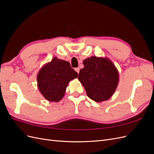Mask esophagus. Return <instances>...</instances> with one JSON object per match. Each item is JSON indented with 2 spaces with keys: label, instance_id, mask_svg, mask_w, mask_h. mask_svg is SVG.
Segmentation results:
<instances>
[{
  "label": "esophagus",
  "instance_id": "34e87169",
  "mask_svg": "<svg viewBox=\"0 0 154 154\" xmlns=\"http://www.w3.org/2000/svg\"><path fill=\"white\" fill-rule=\"evenodd\" d=\"M75 71L79 74V72H80V68L79 67H77V68H75Z\"/></svg>",
  "mask_w": 154,
  "mask_h": 154
}]
</instances>
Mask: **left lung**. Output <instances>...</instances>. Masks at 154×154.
<instances>
[{"label":"left lung","instance_id":"left-lung-1","mask_svg":"<svg viewBox=\"0 0 154 154\" xmlns=\"http://www.w3.org/2000/svg\"><path fill=\"white\" fill-rule=\"evenodd\" d=\"M78 80L84 87L87 95L96 102L109 100L119 83V72L108 58L91 57L83 62Z\"/></svg>","mask_w":154,"mask_h":154}]
</instances>
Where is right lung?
I'll return each instance as SVG.
<instances>
[{
  "label": "right lung",
  "mask_w": 154,
  "mask_h": 154,
  "mask_svg": "<svg viewBox=\"0 0 154 154\" xmlns=\"http://www.w3.org/2000/svg\"><path fill=\"white\" fill-rule=\"evenodd\" d=\"M78 76L69 62L54 57L40 69L36 78L37 85L48 101L58 102L63 97L69 82Z\"/></svg>",
  "instance_id": "add662e5"
}]
</instances>
